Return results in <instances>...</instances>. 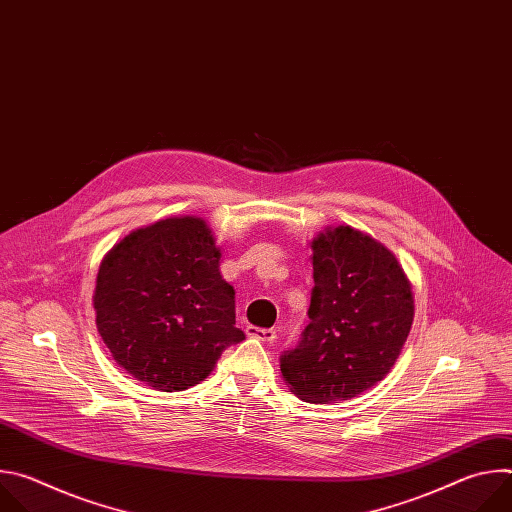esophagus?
I'll return each instance as SVG.
<instances>
[{
    "label": "esophagus",
    "instance_id": "1",
    "mask_svg": "<svg viewBox=\"0 0 512 512\" xmlns=\"http://www.w3.org/2000/svg\"><path fill=\"white\" fill-rule=\"evenodd\" d=\"M247 336H249V338H257V340H261V342H265V344H271L277 334H275L273 328H255V326H249V328H247Z\"/></svg>",
    "mask_w": 512,
    "mask_h": 512
}]
</instances>
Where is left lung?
Masks as SVG:
<instances>
[{
	"label": "left lung",
	"instance_id": "8db88e82",
	"mask_svg": "<svg viewBox=\"0 0 512 512\" xmlns=\"http://www.w3.org/2000/svg\"><path fill=\"white\" fill-rule=\"evenodd\" d=\"M310 324L281 356V377L308 403L348 401L383 381L409 336L415 302L395 253L348 225L312 241Z\"/></svg>",
	"mask_w": 512,
	"mask_h": 512
}]
</instances>
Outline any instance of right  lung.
<instances>
[{
    "instance_id": "obj_1",
    "label": "right lung",
    "mask_w": 512,
    "mask_h": 512,
    "mask_svg": "<svg viewBox=\"0 0 512 512\" xmlns=\"http://www.w3.org/2000/svg\"><path fill=\"white\" fill-rule=\"evenodd\" d=\"M223 251L200 216H170L125 235L95 281L97 330L133 379L164 393L204 381L223 350L245 340Z\"/></svg>"
}]
</instances>
